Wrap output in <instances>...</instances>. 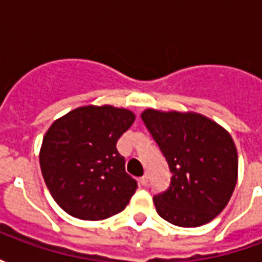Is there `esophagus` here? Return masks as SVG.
I'll return each instance as SVG.
<instances>
[{
    "label": "esophagus",
    "instance_id": "1",
    "mask_svg": "<svg viewBox=\"0 0 262 262\" xmlns=\"http://www.w3.org/2000/svg\"><path fill=\"white\" fill-rule=\"evenodd\" d=\"M147 182H148V176L147 174H144V176L140 178V184H142L143 187H146V185H147Z\"/></svg>",
    "mask_w": 262,
    "mask_h": 262
}]
</instances>
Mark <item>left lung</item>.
Masks as SVG:
<instances>
[{
  "label": "left lung",
  "instance_id": "1",
  "mask_svg": "<svg viewBox=\"0 0 262 262\" xmlns=\"http://www.w3.org/2000/svg\"><path fill=\"white\" fill-rule=\"evenodd\" d=\"M142 120L170 167V187L154 195L157 213L180 227L209 223L226 208L238 159L229 132L195 112L146 109Z\"/></svg>",
  "mask_w": 262,
  "mask_h": 262
}]
</instances>
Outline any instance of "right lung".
<instances>
[{"instance_id":"add662e5","label":"right lung","mask_w":262,"mask_h":262,"mask_svg":"<svg viewBox=\"0 0 262 262\" xmlns=\"http://www.w3.org/2000/svg\"><path fill=\"white\" fill-rule=\"evenodd\" d=\"M135 119L129 109L86 105L52 123L39 161L46 187L64 212L103 220L126 208L137 182L125 171L116 143Z\"/></svg>"}]
</instances>
